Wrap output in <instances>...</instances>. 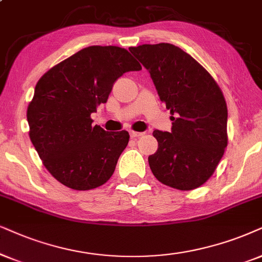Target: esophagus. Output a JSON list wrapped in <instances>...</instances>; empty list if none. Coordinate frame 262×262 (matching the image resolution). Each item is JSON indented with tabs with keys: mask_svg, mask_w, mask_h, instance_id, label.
<instances>
[{
	"mask_svg": "<svg viewBox=\"0 0 262 262\" xmlns=\"http://www.w3.org/2000/svg\"><path fill=\"white\" fill-rule=\"evenodd\" d=\"M142 134H144V133H140V132H134V130H130V132H129V135H130V138H132V139L141 137Z\"/></svg>",
	"mask_w": 262,
	"mask_h": 262,
	"instance_id": "obj_1",
	"label": "esophagus"
}]
</instances>
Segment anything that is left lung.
<instances>
[{
	"mask_svg": "<svg viewBox=\"0 0 262 262\" xmlns=\"http://www.w3.org/2000/svg\"><path fill=\"white\" fill-rule=\"evenodd\" d=\"M129 51L150 72L173 121L170 133L154 132L158 150L148 156L152 173L180 191L202 186L227 146V105L219 84L200 62L170 43Z\"/></svg>",
	"mask_w": 262,
	"mask_h": 262,
	"instance_id": "left-lung-1",
	"label": "left lung"
}]
</instances>
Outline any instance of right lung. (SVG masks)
Masks as SVG:
<instances>
[{
    "label": "right lung",
    "mask_w": 262,
    "mask_h": 262,
    "mask_svg": "<svg viewBox=\"0 0 262 262\" xmlns=\"http://www.w3.org/2000/svg\"><path fill=\"white\" fill-rule=\"evenodd\" d=\"M141 70L127 49L91 46L38 79L26 117L30 140L53 178L72 190L104 185L129 141L127 130L106 132L91 115L105 104L124 72Z\"/></svg>",
    "instance_id": "obj_1"
}]
</instances>
